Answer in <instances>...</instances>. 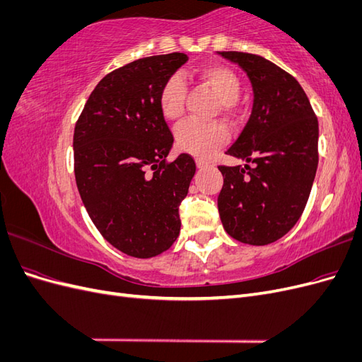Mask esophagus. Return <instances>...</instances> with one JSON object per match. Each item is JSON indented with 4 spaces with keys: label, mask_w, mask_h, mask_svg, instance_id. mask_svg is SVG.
<instances>
[{
    "label": "esophagus",
    "mask_w": 362,
    "mask_h": 362,
    "mask_svg": "<svg viewBox=\"0 0 362 362\" xmlns=\"http://www.w3.org/2000/svg\"><path fill=\"white\" fill-rule=\"evenodd\" d=\"M196 166H198L199 169H205V168L210 166V163L205 161L204 158H196Z\"/></svg>",
    "instance_id": "34e87169"
}]
</instances>
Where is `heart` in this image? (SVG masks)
<instances>
[{"label": "heart", "instance_id": "1", "mask_svg": "<svg viewBox=\"0 0 362 362\" xmlns=\"http://www.w3.org/2000/svg\"><path fill=\"white\" fill-rule=\"evenodd\" d=\"M196 80L208 86L221 100V108L225 116L234 113L235 103L242 93V81L238 75L226 66L206 63L194 71ZM187 81L181 74H172L158 90V108L164 119L178 120L184 113ZM178 146L190 154L206 157L218 146L226 144L228 129L221 122H202L190 119L181 124L175 131Z\"/></svg>", "mask_w": 362, "mask_h": 362}]
</instances>
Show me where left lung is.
I'll return each instance as SVG.
<instances>
[{
    "label": "left lung",
    "instance_id": "left-lung-1",
    "mask_svg": "<svg viewBox=\"0 0 362 362\" xmlns=\"http://www.w3.org/2000/svg\"><path fill=\"white\" fill-rule=\"evenodd\" d=\"M250 80L254 105L228 156L254 166H218L223 187L217 206L225 231L262 246L299 221L319 164V122L293 75L257 54L222 51Z\"/></svg>",
    "mask_w": 362,
    "mask_h": 362
}]
</instances>
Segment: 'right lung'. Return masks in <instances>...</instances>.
<instances>
[{
	"instance_id": "obj_1",
	"label": "right lung",
	"mask_w": 362,
	"mask_h": 362,
	"mask_svg": "<svg viewBox=\"0 0 362 362\" xmlns=\"http://www.w3.org/2000/svg\"><path fill=\"white\" fill-rule=\"evenodd\" d=\"M189 60L182 52L131 62L96 84L74 131V172L81 201L108 243L136 258L168 250L181 228L194 160L166 161L173 136L158 90Z\"/></svg>"
}]
</instances>
